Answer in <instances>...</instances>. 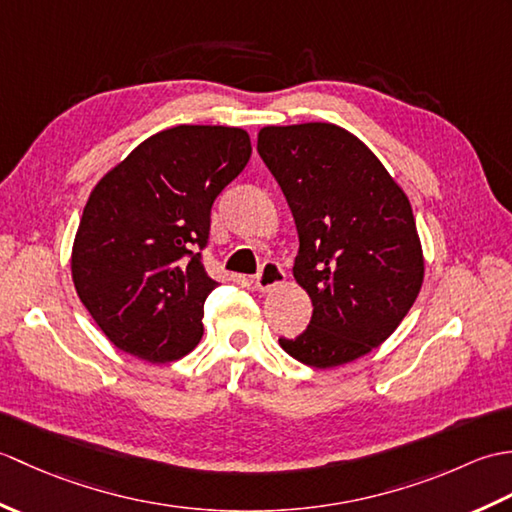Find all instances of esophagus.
<instances>
[{"mask_svg": "<svg viewBox=\"0 0 512 512\" xmlns=\"http://www.w3.org/2000/svg\"><path fill=\"white\" fill-rule=\"evenodd\" d=\"M284 279H286L284 268H281L275 262H266L262 266V270H259V275L255 277V290L270 292V290H275L277 286L284 284Z\"/></svg>", "mask_w": 512, "mask_h": 512, "instance_id": "34e87169", "label": "esophagus"}]
</instances>
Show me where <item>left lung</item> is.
<instances>
[{"instance_id": "8db88e82", "label": "left lung", "mask_w": 512, "mask_h": 512, "mask_svg": "<svg viewBox=\"0 0 512 512\" xmlns=\"http://www.w3.org/2000/svg\"><path fill=\"white\" fill-rule=\"evenodd\" d=\"M257 151L295 217L292 275L312 301L306 332L279 345L317 369L352 363L394 334L420 292L424 257L409 198L339 125H268Z\"/></svg>"}]
</instances>
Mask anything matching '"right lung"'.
<instances>
[{
    "label": "right lung",
    "mask_w": 512,
    "mask_h": 512,
    "mask_svg": "<svg viewBox=\"0 0 512 512\" xmlns=\"http://www.w3.org/2000/svg\"><path fill=\"white\" fill-rule=\"evenodd\" d=\"M253 154L242 127L178 125L143 140L96 182L72 244L76 295L118 350L187 356L217 288L202 266L211 206Z\"/></svg>",
    "instance_id": "right-lung-1"
}]
</instances>
